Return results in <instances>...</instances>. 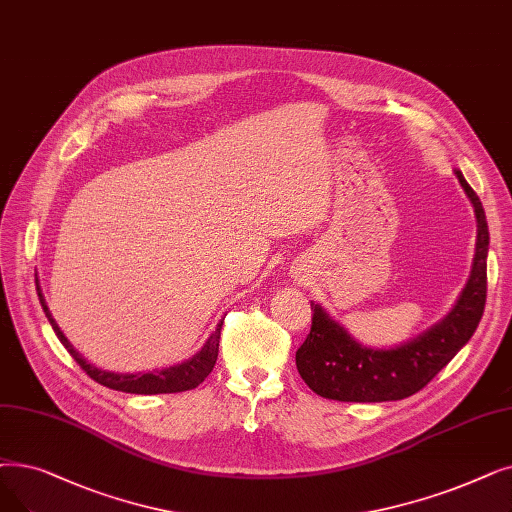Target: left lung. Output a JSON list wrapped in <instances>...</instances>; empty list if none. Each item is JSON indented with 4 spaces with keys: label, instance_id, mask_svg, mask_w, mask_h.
<instances>
[{
    "label": "left lung",
    "instance_id": "1",
    "mask_svg": "<svg viewBox=\"0 0 512 512\" xmlns=\"http://www.w3.org/2000/svg\"><path fill=\"white\" fill-rule=\"evenodd\" d=\"M477 217V242L471 276L446 318L395 347H368L355 341L343 324L311 301V330L297 349V370L307 387L337 402H395L420 391L469 343L479 326L487 295L485 211L475 190L454 171Z\"/></svg>",
    "mask_w": 512,
    "mask_h": 512
}]
</instances>
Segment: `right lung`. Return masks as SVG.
Returning <instances> with one entry per match:
<instances>
[{"mask_svg":"<svg viewBox=\"0 0 512 512\" xmlns=\"http://www.w3.org/2000/svg\"><path fill=\"white\" fill-rule=\"evenodd\" d=\"M37 282V295H39V303L46 311V318L52 324L56 337L60 339V343L66 347L75 362L87 372L90 379H94L96 383L115 389V391H123V393H136V395H157V393H180V391H190L194 387L201 385L209 372L213 370L215 362H217V351H219V335H221V324H217V328L211 332V337L205 341V345L201 347V351L194 353L190 360L175 364L169 368H161V370H148V372H136V374H123V372H110V370H102L96 368L94 364L87 362L83 355L71 345V341L64 337V332L60 330V326L56 324V320L50 314V307L46 303V297L41 293L39 280Z\"/></svg>","mask_w":512,"mask_h":512,"instance_id":"add662e5","label":"right lung"}]
</instances>
